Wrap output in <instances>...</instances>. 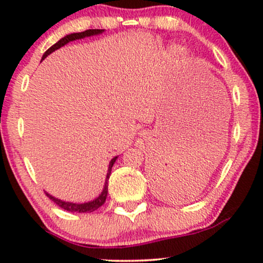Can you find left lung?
Returning <instances> with one entry per match:
<instances>
[{"label": "left lung", "mask_w": 263, "mask_h": 263, "mask_svg": "<svg viewBox=\"0 0 263 263\" xmlns=\"http://www.w3.org/2000/svg\"><path fill=\"white\" fill-rule=\"evenodd\" d=\"M167 176H168V173L167 172H158V174H157V177H156V183L158 184V186H161V188H163V189H167V182H165V179H167ZM170 180V179H168Z\"/></svg>", "instance_id": "left-lung-1"}]
</instances>
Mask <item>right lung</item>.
Masks as SVG:
<instances>
[{
  "instance_id": "right-lung-1",
  "label": "right lung",
  "mask_w": 263,
  "mask_h": 263,
  "mask_svg": "<svg viewBox=\"0 0 263 263\" xmlns=\"http://www.w3.org/2000/svg\"><path fill=\"white\" fill-rule=\"evenodd\" d=\"M104 32V29H87L85 32H80V33H71V34H68L65 35L64 38H62L60 41L57 42L55 44L52 45V47L49 48V49L47 50V52L44 53L43 60L45 57L49 55L50 53L54 52V50L59 49L60 47H63V45H65L66 43H69V42L71 41H75V39H81V38H85V37H89V35H95V34H99V33ZM117 157H115V158L111 159L110 162V165H108V173L106 176V182H105V186H104V190H102V193L100 195H99V198H96L95 200L92 201H89V203H84V204H74V203H69V201H63V200H59V199L52 197V195H49L48 193H45L47 194V197L50 199V200H53L54 203H55L58 206L62 208V209H64L66 211H70V213H92V211L98 210L99 208L101 206L102 204L106 201V198H107V186H108V178H110V174H111V168H112L115 161H116Z\"/></svg>"
}]
</instances>
